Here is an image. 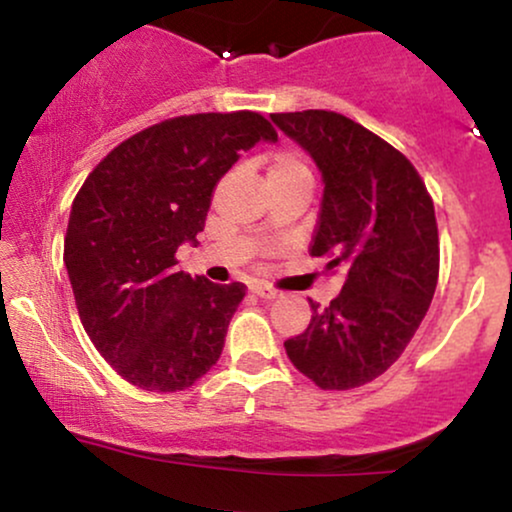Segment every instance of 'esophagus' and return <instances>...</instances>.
I'll return each instance as SVG.
<instances>
[{
	"label": "esophagus",
	"mask_w": 512,
	"mask_h": 512,
	"mask_svg": "<svg viewBox=\"0 0 512 512\" xmlns=\"http://www.w3.org/2000/svg\"><path fill=\"white\" fill-rule=\"evenodd\" d=\"M250 289H252V293H255V296L264 298V301H272V298L279 296V291L272 289V286H269V284H264V281H255V284H252Z\"/></svg>",
	"instance_id": "34e87169"
}]
</instances>
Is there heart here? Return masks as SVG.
I'll list each match as a JSON object with an SVG mask.
<instances>
[{
	"label": "heart",
	"instance_id": "obj_1",
	"mask_svg": "<svg viewBox=\"0 0 512 512\" xmlns=\"http://www.w3.org/2000/svg\"><path fill=\"white\" fill-rule=\"evenodd\" d=\"M303 170H308V166H305L293 151H279V154H274L269 175H291V173H303Z\"/></svg>",
	"mask_w": 512,
	"mask_h": 512
}]
</instances>
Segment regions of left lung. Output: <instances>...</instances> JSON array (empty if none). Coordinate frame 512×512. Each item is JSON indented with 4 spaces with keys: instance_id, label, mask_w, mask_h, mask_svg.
I'll list each match as a JSON object with an SVG mask.
<instances>
[{
    "instance_id": "left-lung-1",
    "label": "left lung",
    "mask_w": 512,
    "mask_h": 512,
    "mask_svg": "<svg viewBox=\"0 0 512 512\" xmlns=\"http://www.w3.org/2000/svg\"><path fill=\"white\" fill-rule=\"evenodd\" d=\"M272 122L325 182L310 255L346 272L327 308L310 301V325L286 354L322 390L361 387L402 356L436 293L433 199L407 156L349 117L303 110Z\"/></svg>"
}]
</instances>
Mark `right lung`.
Masks as SVG:
<instances>
[{
    "label": "right lung",
    "mask_w": 512,
    "mask_h": 512,
    "mask_svg": "<svg viewBox=\"0 0 512 512\" xmlns=\"http://www.w3.org/2000/svg\"><path fill=\"white\" fill-rule=\"evenodd\" d=\"M257 142L260 113H199L146 127L91 170L74 197L64 264L81 325L127 383L178 392L219 361L240 281L219 286L175 269L204 231L211 192Z\"/></svg>",
    "instance_id": "add662e5"
}]
</instances>
